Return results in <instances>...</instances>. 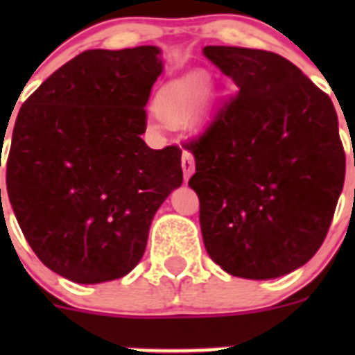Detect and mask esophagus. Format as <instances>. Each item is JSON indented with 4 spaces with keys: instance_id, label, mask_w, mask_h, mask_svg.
Segmentation results:
<instances>
[{
    "instance_id": "1",
    "label": "esophagus",
    "mask_w": 355,
    "mask_h": 355,
    "mask_svg": "<svg viewBox=\"0 0 355 355\" xmlns=\"http://www.w3.org/2000/svg\"><path fill=\"white\" fill-rule=\"evenodd\" d=\"M181 167H183V174H184V181H188V178L193 174L196 171V162H193V156L184 150L183 158H181Z\"/></svg>"
}]
</instances>
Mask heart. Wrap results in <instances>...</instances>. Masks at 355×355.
Here are the masks:
<instances>
[{
  "instance_id": "b5f03b06",
  "label": "heart",
  "mask_w": 355,
  "mask_h": 355,
  "mask_svg": "<svg viewBox=\"0 0 355 355\" xmlns=\"http://www.w3.org/2000/svg\"><path fill=\"white\" fill-rule=\"evenodd\" d=\"M209 92V78L193 71L163 85L156 94V110L171 124H187L205 103Z\"/></svg>"
}]
</instances>
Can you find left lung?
Returning a JSON list of instances; mask_svg holds the SVG:
<instances>
[{
    "label": "left lung",
    "instance_id": "1",
    "mask_svg": "<svg viewBox=\"0 0 355 355\" xmlns=\"http://www.w3.org/2000/svg\"><path fill=\"white\" fill-rule=\"evenodd\" d=\"M236 85L199 139L188 187L199 196L209 258L227 274L275 279L324 243L345 181V150L331 97L270 51L206 46Z\"/></svg>",
    "mask_w": 355,
    "mask_h": 355
}]
</instances>
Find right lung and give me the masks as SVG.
Returning <instances> with one entry per match:
<instances>
[{
	"instance_id": "right-lung-1",
	"label": "right lung",
	"mask_w": 355,
	"mask_h": 355,
	"mask_svg": "<svg viewBox=\"0 0 355 355\" xmlns=\"http://www.w3.org/2000/svg\"><path fill=\"white\" fill-rule=\"evenodd\" d=\"M162 71L156 46L90 49L53 72L19 110L6 192L37 258L69 281L130 274L153 216L183 183L180 147L156 150L142 140L144 106Z\"/></svg>"
}]
</instances>
